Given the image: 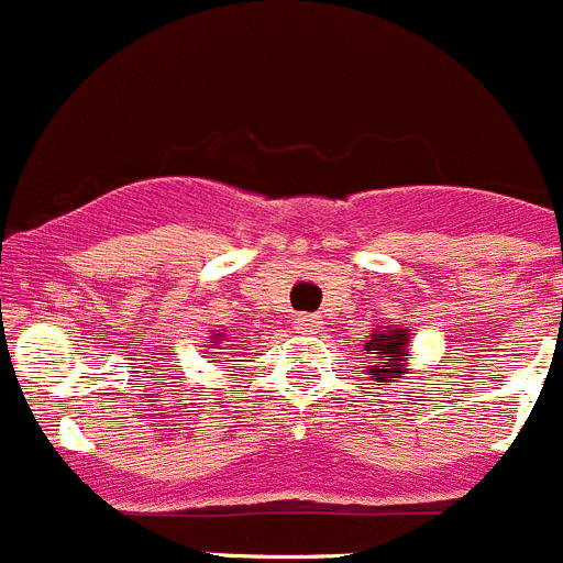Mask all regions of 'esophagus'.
Masks as SVG:
<instances>
[{"label":"esophagus","instance_id":"34e87169","mask_svg":"<svg viewBox=\"0 0 563 563\" xmlns=\"http://www.w3.org/2000/svg\"><path fill=\"white\" fill-rule=\"evenodd\" d=\"M318 318L316 316H296V321H292V327L298 329V332H316L318 329Z\"/></svg>","mask_w":563,"mask_h":563}]
</instances>
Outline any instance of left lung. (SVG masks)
Wrapping results in <instances>:
<instances>
[{
  "label": "left lung",
  "instance_id": "8db88e82",
  "mask_svg": "<svg viewBox=\"0 0 563 563\" xmlns=\"http://www.w3.org/2000/svg\"><path fill=\"white\" fill-rule=\"evenodd\" d=\"M365 354L374 357V365H368V374L376 376V383H390L401 374L407 363V332L405 329H385V332L371 334L365 343Z\"/></svg>",
  "mask_w": 563,
  "mask_h": 563
}]
</instances>
